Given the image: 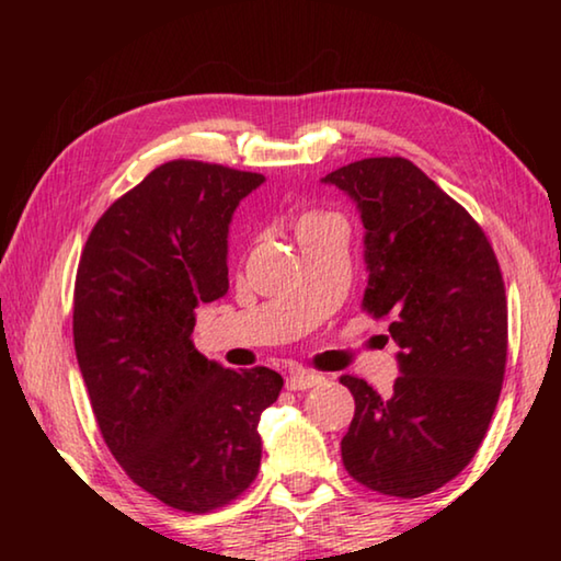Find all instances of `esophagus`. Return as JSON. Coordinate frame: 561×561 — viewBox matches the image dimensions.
Instances as JSON below:
<instances>
[{
    "label": "esophagus",
    "mask_w": 561,
    "mask_h": 561,
    "mask_svg": "<svg viewBox=\"0 0 561 561\" xmlns=\"http://www.w3.org/2000/svg\"><path fill=\"white\" fill-rule=\"evenodd\" d=\"M319 383H321V376L311 374V371H304V368H297V371H291L287 376L289 391H309V388H314Z\"/></svg>",
    "instance_id": "1"
}]
</instances>
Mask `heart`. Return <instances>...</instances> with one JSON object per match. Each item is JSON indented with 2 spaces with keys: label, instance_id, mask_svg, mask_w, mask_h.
Segmentation results:
<instances>
[{
  "label": "heart",
  "instance_id": "heart-1",
  "mask_svg": "<svg viewBox=\"0 0 561 561\" xmlns=\"http://www.w3.org/2000/svg\"><path fill=\"white\" fill-rule=\"evenodd\" d=\"M327 222H341V220H339L336 215H331V213H307L299 220V234L314 230V227H321V225H327Z\"/></svg>",
  "mask_w": 561,
  "mask_h": 561
}]
</instances>
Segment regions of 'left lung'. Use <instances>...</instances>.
<instances>
[{"mask_svg":"<svg viewBox=\"0 0 561 561\" xmlns=\"http://www.w3.org/2000/svg\"><path fill=\"white\" fill-rule=\"evenodd\" d=\"M356 205L364 307L398 344L393 391L341 376L356 401L344 468L391 497H421L478 453L507 360V299L480 225L405 158H366L321 178Z\"/></svg>","mask_w":561,"mask_h":561,"instance_id":"obj_1","label":"left lung"}]
</instances>
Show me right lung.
Listing matches in <instances>:
<instances>
[{
  "label": "right lung",
  "mask_w": 561,
  "mask_h": 561,
  "mask_svg": "<svg viewBox=\"0 0 561 561\" xmlns=\"http://www.w3.org/2000/svg\"><path fill=\"white\" fill-rule=\"evenodd\" d=\"M260 173L173 160L113 203L83 247L73 346L103 440L136 485L183 512L222 507L257 478L272 368H225L193 344L220 299L230 222Z\"/></svg>",
  "instance_id": "right-lung-1"
}]
</instances>
